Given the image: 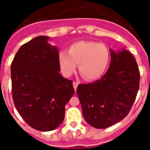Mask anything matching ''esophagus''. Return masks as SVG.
I'll return each mask as SVG.
<instances>
[{"label":"esophagus","mask_w":150,"mask_h":150,"mask_svg":"<svg viewBox=\"0 0 150 150\" xmlns=\"http://www.w3.org/2000/svg\"><path fill=\"white\" fill-rule=\"evenodd\" d=\"M78 84H79V83H76V82H74V83H73V86H74V90H75V91H76V88H77Z\"/></svg>","instance_id":"obj_1"}]
</instances>
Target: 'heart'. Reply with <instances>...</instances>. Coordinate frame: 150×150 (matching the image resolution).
<instances>
[{"label":"heart","instance_id":"b5f03b06","mask_svg":"<svg viewBox=\"0 0 150 150\" xmlns=\"http://www.w3.org/2000/svg\"><path fill=\"white\" fill-rule=\"evenodd\" d=\"M109 61L108 48L95 41H79L71 45L67 52L62 51L59 54V67L64 76H71L78 64L79 74L88 81L100 77Z\"/></svg>","mask_w":150,"mask_h":150}]
</instances>
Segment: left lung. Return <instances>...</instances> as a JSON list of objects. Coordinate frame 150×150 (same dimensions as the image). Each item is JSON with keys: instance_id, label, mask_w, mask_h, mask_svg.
Wrapping results in <instances>:
<instances>
[{"instance_id": "obj_1", "label": "left lung", "mask_w": 150, "mask_h": 150, "mask_svg": "<svg viewBox=\"0 0 150 150\" xmlns=\"http://www.w3.org/2000/svg\"><path fill=\"white\" fill-rule=\"evenodd\" d=\"M110 51V64L101 79L79 84L76 89L86 121L106 128L122 120L134 102L140 83L136 60L128 50Z\"/></svg>"}]
</instances>
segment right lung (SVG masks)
Returning <instances> with one entry per match:
<instances>
[{
  "label": "right lung",
  "instance_id": "1",
  "mask_svg": "<svg viewBox=\"0 0 150 150\" xmlns=\"http://www.w3.org/2000/svg\"><path fill=\"white\" fill-rule=\"evenodd\" d=\"M47 36L21 46L11 64L12 95L17 111L30 127L50 132L62 124L74 94L73 82L59 73V50Z\"/></svg>",
  "mask_w": 150,
  "mask_h": 150
}]
</instances>
